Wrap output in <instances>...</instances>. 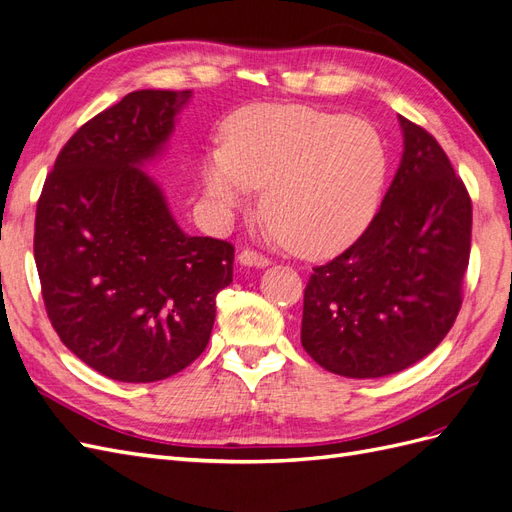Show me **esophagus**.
<instances>
[{
	"label": "esophagus",
	"instance_id": "34e87169",
	"mask_svg": "<svg viewBox=\"0 0 512 512\" xmlns=\"http://www.w3.org/2000/svg\"><path fill=\"white\" fill-rule=\"evenodd\" d=\"M237 260L241 262V265H245V267H269V262H271L267 256H262V254L254 252V250H243L237 256Z\"/></svg>",
	"mask_w": 512,
	"mask_h": 512
}]
</instances>
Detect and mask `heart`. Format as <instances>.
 Segmentation results:
<instances>
[{"mask_svg": "<svg viewBox=\"0 0 512 512\" xmlns=\"http://www.w3.org/2000/svg\"><path fill=\"white\" fill-rule=\"evenodd\" d=\"M203 188L220 218L250 205L301 254H329L374 218L386 151L374 126L309 106H254L232 123L226 147L203 162Z\"/></svg>", "mask_w": 512, "mask_h": 512, "instance_id": "heart-1", "label": "heart"}]
</instances>
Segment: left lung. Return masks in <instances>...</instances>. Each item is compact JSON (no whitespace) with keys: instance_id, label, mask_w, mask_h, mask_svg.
I'll return each mask as SVG.
<instances>
[{"instance_id":"1","label":"left lung","mask_w":512,"mask_h":512,"mask_svg":"<svg viewBox=\"0 0 512 512\" xmlns=\"http://www.w3.org/2000/svg\"><path fill=\"white\" fill-rule=\"evenodd\" d=\"M399 123L404 156L374 220L305 286L301 344L346 378H382L425 359L463 301L470 194L436 138Z\"/></svg>"}]
</instances>
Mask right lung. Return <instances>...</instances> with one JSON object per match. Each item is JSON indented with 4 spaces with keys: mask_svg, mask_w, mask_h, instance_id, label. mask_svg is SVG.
I'll return each mask as SVG.
<instances>
[{
    "mask_svg": "<svg viewBox=\"0 0 512 512\" xmlns=\"http://www.w3.org/2000/svg\"><path fill=\"white\" fill-rule=\"evenodd\" d=\"M192 91L141 89L59 151L36 207L34 258L64 346L119 382H156L209 344L235 247L188 237L141 166L164 149Z\"/></svg>",
    "mask_w": 512,
    "mask_h": 512,
    "instance_id": "1",
    "label": "right lung"
}]
</instances>
